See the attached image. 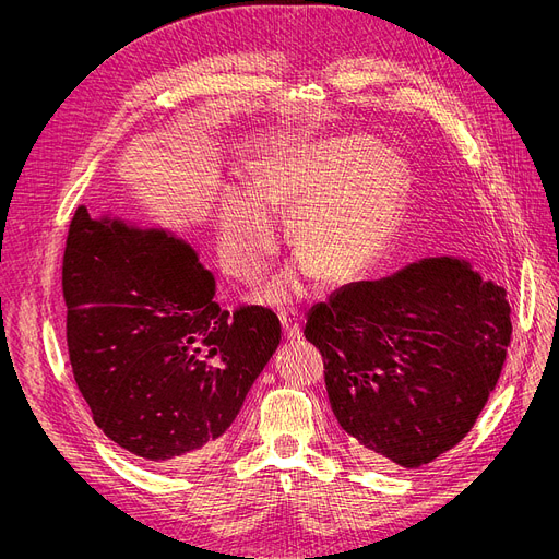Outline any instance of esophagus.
Returning <instances> with one entry per match:
<instances>
[{"label":"esophagus","mask_w":559,"mask_h":559,"mask_svg":"<svg viewBox=\"0 0 559 559\" xmlns=\"http://www.w3.org/2000/svg\"><path fill=\"white\" fill-rule=\"evenodd\" d=\"M281 326H283V333L289 342H297L301 340V319L295 310H283L281 314Z\"/></svg>","instance_id":"esophagus-1"}]
</instances>
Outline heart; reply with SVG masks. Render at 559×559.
I'll return each instance as SVG.
<instances>
[{
    "mask_svg": "<svg viewBox=\"0 0 559 559\" xmlns=\"http://www.w3.org/2000/svg\"><path fill=\"white\" fill-rule=\"evenodd\" d=\"M403 165L369 138L342 135L285 146L262 158L251 190L226 186L217 215L224 270L255 281L276 251L272 215H287V240L301 262L278 274L260 297L287 304L314 272L326 285L360 278L388 245L403 197Z\"/></svg>",
    "mask_w": 559,
    "mask_h": 559,
    "instance_id": "b5f03b06",
    "label": "heart"
}]
</instances>
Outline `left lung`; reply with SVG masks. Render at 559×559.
<instances>
[{
	"instance_id": "left-lung-1",
	"label": "left lung",
	"mask_w": 559,
	"mask_h": 559,
	"mask_svg": "<svg viewBox=\"0 0 559 559\" xmlns=\"http://www.w3.org/2000/svg\"><path fill=\"white\" fill-rule=\"evenodd\" d=\"M506 289L435 255L340 287L304 335L324 358L333 415L360 460L417 468L472 430L510 344Z\"/></svg>"
}]
</instances>
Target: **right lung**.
<instances>
[{"mask_svg":"<svg viewBox=\"0 0 559 559\" xmlns=\"http://www.w3.org/2000/svg\"><path fill=\"white\" fill-rule=\"evenodd\" d=\"M76 388L117 447L183 466L217 447L281 344L267 308L233 317L215 276L167 228L74 213L63 258Z\"/></svg>","mask_w":559,"mask_h":559,"instance_id":"1","label":"right lung"}]
</instances>
